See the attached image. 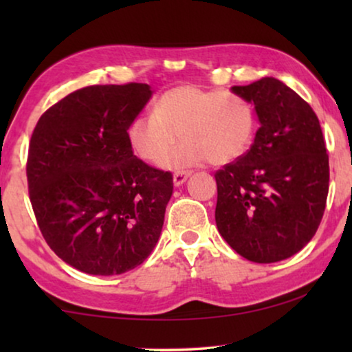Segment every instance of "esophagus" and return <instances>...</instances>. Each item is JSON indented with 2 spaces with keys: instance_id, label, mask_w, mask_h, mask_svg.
Returning a JSON list of instances; mask_svg holds the SVG:
<instances>
[{
  "instance_id": "obj_1",
  "label": "esophagus",
  "mask_w": 352,
  "mask_h": 352,
  "mask_svg": "<svg viewBox=\"0 0 352 352\" xmlns=\"http://www.w3.org/2000/svg\"><path fill=\"white\" fill-rule=\"evenodd\" d=\"M189 176H190V171H176L175 175H173V182H175V186H181L182 182H186V179Z\"/></svg>"
}]
</instances>
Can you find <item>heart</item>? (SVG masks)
Listing matches in <instances>:
<instances>
[{
    "instance_id": "1",
    "label": "heart",
    "mask_w": 352,
    "mask_h": 352,
    "mask_svg": "<svg viewBox=\"0 0 352 352\" xmlns=\"http://www.w3.org/2000/svg\"><path fill=\"white\" fill-rule=\"evenodd\" d=\"M256 133L253 107L239 96L221 89L184 85L168 89L157 99L153 115H138L126 129L128 146L139 160L166 168H186L208 160L228 165L252 147Z\"/></svg>"
}]
</instances>
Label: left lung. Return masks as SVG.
I'll list each match as a JSON object with an SVG mask.
<instances>
[{
  "mask_svg": "<svg viewBox=\"0 0 352 352\" xmlns=\"http://www.w3.org/2000/svg\"><path fill=\"white\" fill-rule=\"evenodd\" d=\"M232 93L254 105L259 128L250 151L216 171V226L248 261H282L306 247L324 216V134L311 105L272 76Z\"/></svg>",
  "mask_w": 352,
  "mask_h": 352,
  "instance_id": "8db88e82",
  "label": "left lung"
}]
</instances>
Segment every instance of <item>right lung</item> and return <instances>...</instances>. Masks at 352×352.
<instances>
[{
	"instance_id": "obj_1",
	"label": "right lung",
	"mask_w": 352,
	"mask_h": 352,
	"mask_svg": "<svg viewBox=\"0 0 352 352\" xmlns=\"http://www.w3.org/2000/svg\"><path fill=\"white\" fill-rule=\"evenodd\" d=\"M151 96L146 83L86 86L47 109L33 129L27 181L38 228L81 272L131 271L162 234L173 175L139 160L126 139Z\"/></svg>"
}]
</instances>
